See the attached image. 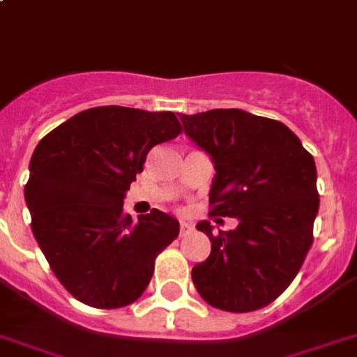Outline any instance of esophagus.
Instances as JSON below:
<instances>
[{"mask_svg":"<svg viewBox=\"0 0 357 357\" xmlns=\"http://www.w3.org/2000/svg\"><path fill=\"white\" fill-rule=\"evenodd\" d=\"M192 230H194V227L190 223H187V221H181V223H179V234L181 236L190 234Z\"/></svg>","mask_w":357,"mask_h":357,"instance_id":"esophagus-1","label":"esophagus"}]
</instances>
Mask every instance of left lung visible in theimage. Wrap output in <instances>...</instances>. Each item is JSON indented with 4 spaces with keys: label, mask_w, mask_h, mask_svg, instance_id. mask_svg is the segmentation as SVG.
Listing matches in <instances>:
<instances>
[{
    "label": "left lung",
    "mask_w": 357,
    "mask_h": 357,
    "mask_svg": "<svg viewBox=\"0 0 357 357\" xmlns=\"http://www.w3.org/2000/svg\"><path fill=\"white\" fill-rule=\"evenodd\" d=\"M187 136L214 161L208 215L236 218L238 229L212 234L211 256L192 268L206 303L252 312L285 292L314 241L319 208L316 163L299 137L275 119L238 109L185 116Z\"/></svg>",
    "instance_id": "8db88e82"
}]
</instances>
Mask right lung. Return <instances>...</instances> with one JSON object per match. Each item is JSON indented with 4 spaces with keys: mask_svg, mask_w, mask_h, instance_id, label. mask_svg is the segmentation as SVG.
Listing matches in <instances>:
<instances>
[{
    "mask_svg": "<svg viewBox=\"0 0 357 357\" xmlns=\"http://www.w3.org/2000/svg\"><path fill=\"white\" fill-rule=\"evenodd\" d=\"M179 134L174 112L109 105L72 116L38 143L25 185L32 234L77 301L121 308L149 287L179 223L158 208L132 223L123 197L152 146Z\"/></svg>",
    "mask_w": 357,
    "mask_h": 357,
    "instance_id": "right-lung-1",
    "label": "right lung"
}]
</instances>
